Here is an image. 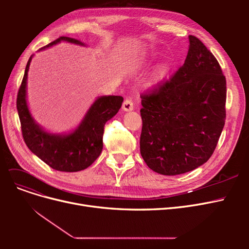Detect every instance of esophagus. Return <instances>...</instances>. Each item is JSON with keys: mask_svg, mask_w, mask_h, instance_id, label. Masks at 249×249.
I'll return each mask as SVG.
<instances>
[{"mask_svg": "<svg viewBox=\"0 0 249 249\" xmlns=\"http://www.w3.org/2000/svg\"><path fill=\"white\" fill-rule=\"evenodd\" d=\"M134 109V104L132 102V100L126 99L124 100V104H123V110L124 111H132Z\"/></svg>", "mask_w": 249, "mask_h": 249, "instance_id": "obj_1", "label": "esophagus"}]
</instances>
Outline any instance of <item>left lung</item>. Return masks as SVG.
Masks as SVG:
<instances>
[{
  "label": "left lung",
  "instance_id": "left-lung-1",
  "mask_svg": "<svg viewBox=\"0 0 249 249\" xmlns=\"http://www.w3.org/2000/svg\"><path fill=\"white\" fill-rule=\"evenodd\" d=\"M184 64L173 76L142 93L140 154L164 176L191 171L213 155L225 123L227 81L217 59L189 36Z\"/></svg>",
  "mask_w": 249,
  "mask_h": 249
}]
</instances>
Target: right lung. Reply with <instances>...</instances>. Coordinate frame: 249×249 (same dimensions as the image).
<instances>
[{"instance_id":"obj_1","label":"right lung","mask_w":249,"mask_h":249,"mask_svg":"<svg viewBox=\"0 0 249 249\" xmlns=\"http://www.w3.org/2000/svg\"><path fill=\"white\" fill-rule=\"evenodd\" d=\"M62 40L84 46V43L77 39L62 36L42 49ZM32 57H30L27 63L17 99L22 138L29 149L53 169L65 172L85 169L101 155L105 124L118 112L124 97L101 96L89 108L84 119L73 132L67 135L48 133L34 122L27 105V78Z\"/></svg>"}]
</instances>
